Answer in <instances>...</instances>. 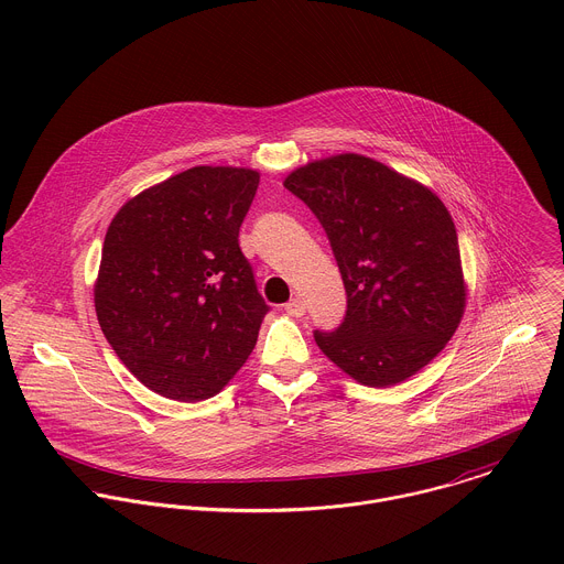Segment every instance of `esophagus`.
<instances>
[{
	"label": "esophagus",
	"instance_id": "obj_1",
	"mask_svg": "<svg viewBox=\"0 0 564 564\" xmlns=\"http://www.w3.org/2000/svg\"><path fill=\"white\" fill-rule=\"evenodd\" d=\"M285 312L290 316H303L305 314V301L303 299H292L285 303Z\"/></svg>",
	"mask_w": 564,
	"mask_h": 564
}]
</instances>
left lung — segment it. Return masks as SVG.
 Here are the masks:
<instances>
[{
    "instance_id": "left-lung-1",
    "label": "left lung",
    "mask_w": 564,
    "mask_h": 564,
    "mask_svg": "<svg viewBox=\"0 0 564 564\" xmlns=\"http://www.w3.org/2000/svg\"><path fill=\"white\" fill-rule=\"evenodd\" d=\"M283 185L324 225L348 294L344 324L314 333L321 352L370 388L417 375L451 341L466 307L446 205L361 153L312 160Z\"/></svg>"
}]
</instances>
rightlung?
<instances>
[{"instance_id":"add662e5","label":"right lung","mask_w":564,"mask_h":564,"mask_svg":"<svg viewBox=\"0 0 564 564\" xmlns=\"http://www.w3.org/2000/svg\"><path fill=\"white\" fill-rule=\"evenodd\" d=\"M261 174L198 165L113 216L94 303L120 361L176 401L218 394L252 355L268 312L238 229Z\"/></svg>"}]
</instances>
